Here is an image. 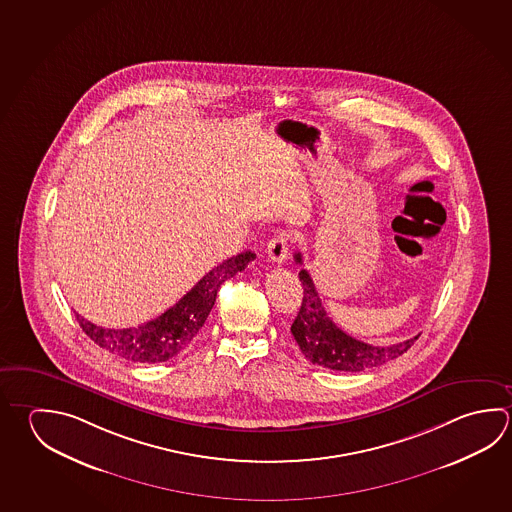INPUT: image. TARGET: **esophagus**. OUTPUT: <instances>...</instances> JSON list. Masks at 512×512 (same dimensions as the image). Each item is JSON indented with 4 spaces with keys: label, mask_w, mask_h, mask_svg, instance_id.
<instances>
[{
    "label": "esophagus",
    "mask_w": 512,
    "mask_h": 512,
    "mask_svg": "<svg viewBox=\"0 0 512 512\" xmlns=\"http://www.w3.org/2000/svg\"><path fill=\"white\" fill-rule=\"evenodd\" d=\"M267 256L274 263H283V261L287 260V256H289V236L285 233L274 236L267 243Z\"/></svg>",
    "instance_id": "esophagus-1"
}]
</instances>
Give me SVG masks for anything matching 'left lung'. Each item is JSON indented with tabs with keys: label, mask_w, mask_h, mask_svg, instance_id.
Instances as JSON below:
<instances>
[{
	"label": "left lung",
	"mask_w": 512,
	"mask_h": 512,
	"mask_svg": "<svg viewBox=\"0 0 512 512\" xmlns=\"http://www.w3.org/2000/svg\"><path fill=\"white\" fill-rule=\"evenodd\" d=\"M294 260L299 265L303 263L301 252L294 254ZM299 281L303 285V301L290 332L299 344V350L312 364L335 372H363L408 352L411 344L419 339V335H415L413 339L391 346H373L357 341L352 335L344 334L328 317L307 270H299Z\"/></svg>",
	"instance_id": "1"
}]
</instances>
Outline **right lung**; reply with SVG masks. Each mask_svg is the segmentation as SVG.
<instances>
[{
	"mask_svg": "<svg viewBox=\"0 0 512 512\" xmlns=\"http://www.w3.org/2000/svg\"><path fill=\"white\" fill-rule=\"evenodd\" d=\"M256 254L242 252L229 260L222 261L218 267L209 270L204 278L187 292L184 298L168 308L164 314L151 319L137 328H103L86 321L77 314V321L84 334L99 344L104 350L131 363H164L180 354L187 344L193 341L209 316L216 294L225 279L233 278L242 272Z\"/></svg>",
	"mask_w": 512,
	"mask_h": 512,
	"instance_id": "add662e5",
	"label": "right lung"
}]
</instances>
